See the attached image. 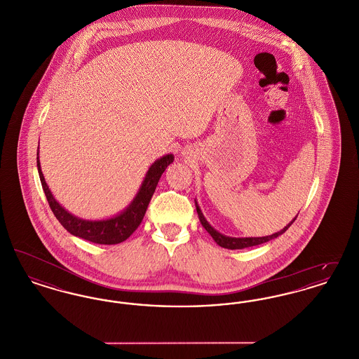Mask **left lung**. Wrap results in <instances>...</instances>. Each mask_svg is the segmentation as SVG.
<instances>
[{
    "mask_svg": "<svg viewBox=\"0 0 359 359\" xmlns=\"http://www.w3.org/2000/svg\"><path fill=\"white\" fill-rule=\"evenodd\" d=\"M196 205V203H195ZM196 211H198V217H199V221L202 223V226L205 227V230H207V233L214 238V241L219 245V246H222L224 249H231V250H234V249H245V248H250V246H256V245H261V243H265V242H268V241H271V239L277 238L278 236H281L283 233H285L287 230H288V227H290L292 223L296 221V218L292 221V222L288 223L283 230H280L278 233H274L272 236H266V237H252V238H231V237H226V236H223L221 233H218L215 229H212L208 222L205 221V217H203V214H202V211H201V208H199V205H196Z\"/></svg>",
    "mask_w": 359,
    "mask_h": 359,
    "instance_id": "obj_1",
    "label": "left lung"
}]
</instances>
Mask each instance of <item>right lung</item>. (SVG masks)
<instances>
[{"label": "right lung", "mask_w": 359, "mask_h": 359, "mask_svg": "<svg viewBox=\"0 0 359 359\" xmlns=\"http://www.w3.org/2000/svg\"><path fill=\"white\" fill-rule=\"evenodd\" d=\"M171 163H173L172 154H167L154 163L147 173L135 201L122 214L114 217V218L106 219V221H85V219L76 218L72 214H69V211H66L52 196L51 191L44 180L43 172L40 170L39 157H37V170H39L40 182H41V186L44 189L46 198L48 201V205L51 207L52 212L56 217V219L69 233L75 237L87 239L94 243L116 245V243H120L122 241L129 238L133 234V231L140 226V223L147 212L148 205L152 199L156 186H157L163 172L165 171V168Z\"/></svg>", "instance_id": "1"}]
</instances>
